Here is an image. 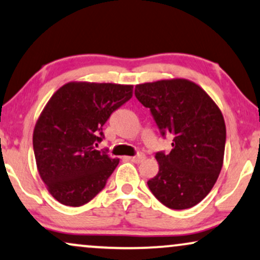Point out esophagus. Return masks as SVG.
<instances>
[{
    "label": "esophagus",
    "mask_w": 260,
    "mask_h": 260,
    "mask_svg": "<svg viewBox=\"0 0 260 260\" xmlns=\"http://www.w3.org/2000/svg\"><path fill=\"white\" fill-rule=\"evenodd\" d=\"M127 159H129L130 161L135 162V164H140V162H142L143 160L146 159V155L142 154V153H140V154H137L136 156H127Z\"/></svg>",
    "instance_id": "obj_1"
}]
</instances>
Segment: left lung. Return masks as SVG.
Returning a JSON list of instances; mask_svg holds the SVG:
<instances>
[{
    "label": "left lung",
    "instance_id": "8db88e82",
    "mask_svg": "<svg viewBox=\"0 0 260 260\" xmlns=\"http://www.w3.org/2000/svg\"><path fill=\"white\" fill-rule=\"evenodd\" d=\"M135 95L164 136L171 152L156 153L158 175L147 182L153 195L172 210L200 203L217 182L225 149V123L219 107L197 83L160 79L135 86Z\"/></svg>",
    "mask_w": 260,
    "mask_h": 260
}]
</instances>
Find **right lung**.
<instances>
[{
	"label": "right lung",
	"mask_w": 260,
	"mask_h": 260,
	"mask_svg": "<svg viewBox=\"0 0 260 260\" xmlns=\"http://www.w3.org/2000/svg\"><path fill=\"white\" fill-rule=\"evenodd\" d=\"M134 85L69 82L54 92L36 121L34 152L50 195L78 207L94 199L119 164L95 149L112 112L130 100Z\"/></svg>",
	"instance_id": "obj_1"
}]
</instances>
